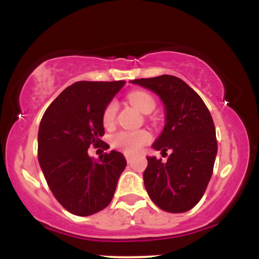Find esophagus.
<instances>
[{"mask_svg":"<svg viewBox=\"0 0 259 259\" xmlns=\"http://www.w3.org/2000/svg\"><path fill=\"white\" fill-rule=\"evenodd\" d=\"M125 158H126V162H127V163H132V160H133V156H132V154L125 153Z\"/></svg>","mask_w":259,"mask_h":259,"instance_id":"esophagus-1","label":"esophagus"}]
</instances>
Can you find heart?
Wrapping results in <instances>:
<instances>
[{
    "label": "heart",
    "mask_w": 259,
    "mask_h": 259,
    "mask_svg": "<svg viewBox=\"0 0 259 259\" xmlns=\"http://www.w3.org/2000/svg\"><path fill=\"white\" fill-rule=\"evenodd\" d=\"M127 100L130 103L138 108L140 112L146 113L148 111H152L154 108V100L151 95L144 91H134L127 95ZM115 113H117V103L114 101L109 102L106 106L105 111L102 114V121L106 126L111 125L114 121ZM150 141V134L147 132H120L115 134L112 138L113 146L120 148L124 152L135 153L144 146L145 144Z\"/></svg>",
    "instance_id": "obj_1"
}]
</instances>
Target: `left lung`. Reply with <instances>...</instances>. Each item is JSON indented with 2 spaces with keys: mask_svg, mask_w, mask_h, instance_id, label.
Listing matches in <instances>:
<instances>
[{
  "mask_svg": "<svg viewBox=\"0 0 259 259\" xmlns=\"http://www.w3.org/2000/svg\"><path fill=\"white\" fill-rule=\"evenodd\" d=\"M156 94L164 106V127L152 148L170 150L167 162L147 157L144 184L160 209L184 213L194 208L206 191L218 151L215 127L204 102L185 81L173 75L135 79Z\"/></svg>",
  "mask_w": 259,
  "mask_h": 259,
  "instance_id": "left-lung-1",
  "label": "left lung"
}]
</instances>
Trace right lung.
<instances>
[{
    "mask_svg": "<svg viewBox=\"0 0 259 259\" xmlns=\"http://www.w3.org/2000/svg\"><path fill=\"white\" fill-rule=\"evenodd\" d=\"M125 81H78L45 112L37 135L38 163L50 190L68 212L86 217L112 201L126 167L123 153L111 151L95 159L88 153L105 134L102 114ZM103 147H109L103 142Z\"/></svg>",
    "mask_w": 259,
    "mask_h": 259,
    "instance_id": "add662e5",
    "label": "right lung"
}]
</instances>
